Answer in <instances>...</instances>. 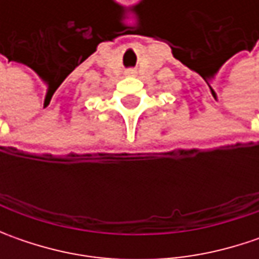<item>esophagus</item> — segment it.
Wrapping results in <instances>:
<instances>
[{
	"label": "esophagus",
	"instance_id": "34e87169",
	"mask_svg": "<svg viewBox=\"0 0 259 259\" xmlns=\"http://www.w3.org/2000/svg\"><path fill=\"white\" fill-rule=\"evenodd\" d=\"M135 70H133V69H130V70H126V75H134Z\"/></svg>",
	"mask_w": 259,
	"mask_h": 259
}]
</instances>
